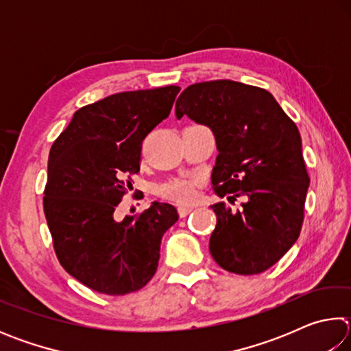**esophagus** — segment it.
Wrapping results in <instances>:
<instances>
[{"mask_svg":"<svg viewBox=\"0 0 351 351\" xmlns=\"http://www.w3.org/2000/svg\"><path fill=\"white\" fill-rule=\"evenodd\" d=\"M193 210V207H186V206H180L178 207V213H180V217H187L190 212Z\"/></svg>","mask_w":351,"mask_h":351,"instance_id":"1","label":"esophagus"}]
</instances>
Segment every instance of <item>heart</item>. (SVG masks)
<instances>
[{"mask_svg": "<svg viewBox=\"0 0 351 351\" xmlns=\"http://www.w3.org/2000/svg\"><path fill=\"white\" fill-rule=\"evenodd\" d=\"M159 195L162 198L180 204L192 203L195 199V182L190 180H170L159 186Z\"/></svg>", "mask_w": 351, "mask_h": 351, "instance_id": "b5f03b06", "label": "heart"}]
</instances>
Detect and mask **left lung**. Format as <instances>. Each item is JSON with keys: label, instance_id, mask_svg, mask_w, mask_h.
I'll use <instances>...</instances> for the list:
<instances>
[{"label": "left lung", "instance_id": "obj_1", "mask_svg": "<svg viewBox=\"0 0 351 351\" xmlns=\"http://www.w3.org/2000/svg\"><path fill=\"white\" fill-rule=\"evenodd\" d=\"M176 117L212 130L218 156L212 186L229 203L210 206L217 226L209 241L223 269L252 276L271 268L295 240L304 223L310 178L295 123L271 93L234 80L201 82L176 100Z\"/></svg>", "mask_w": 351, "mask_h": 351}]
</instances>
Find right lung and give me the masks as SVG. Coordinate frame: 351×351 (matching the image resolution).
Listing matches in <instances>:
<instances>
[{"label": "right lung", "instance_id": "obj_1", "mask_svg": "<svg viewBox=\"0 0 351 351\" xmlns=\"http://www.w3.org/2000/svg\"><path fill=\"white\" fill-rule=\"evenodd\" d=\"M180 90L117 93L83 106L51 147L43 207L57 258L97 293L144 288L158 269L162 235L180 218L158 201L139 215L114 218L141 169L142 141L169 117Z\"/></svg>", "mask_w": 351, "mask_h": 351}]
</instances>
